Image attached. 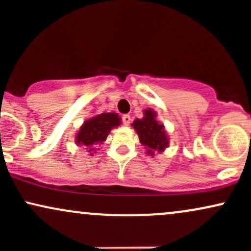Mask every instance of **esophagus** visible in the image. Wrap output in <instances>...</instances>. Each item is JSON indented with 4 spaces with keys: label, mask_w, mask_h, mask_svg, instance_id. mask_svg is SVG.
Segmentation results:
<instances>
[{
    "label": "esophagus",
    "mask_w": 251,
    "mask_h": 251,
    "mask_svg": "<svg viewBox=\"0 0 251 251\" xmlns=\"http://www.w3.org/2000/svg\"><path fill=\"white\" fill-rule=\"evenodd\" d=\"M131 120H132V118H131V116H128V114H124L123 116V124L125 126H128L129 124H131Z\"/></svg>",
    "instance_id": "1"
}]
</instances>
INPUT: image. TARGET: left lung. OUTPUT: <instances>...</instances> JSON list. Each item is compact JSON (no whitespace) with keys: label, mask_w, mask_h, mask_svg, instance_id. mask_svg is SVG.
Returning <instances> with one entry per match:
<instances>
[{"label":"left lung","mask_w":251,"mask_h":251,"mask_svg":"<svg viewBox=\"0 0 251 251\" xmlns=\"http://www.w3.org/2000/svg\"><path fill=\"white\" fill-rule=\"evenodd\" d=\"M157 113L152 109H145L142 119H135L132 126L139 137V142L145 146L150 155L154 152H163L169 146V138L163 124L155 120Z\"/></svg>","instance_id":"1"}]
</instances>
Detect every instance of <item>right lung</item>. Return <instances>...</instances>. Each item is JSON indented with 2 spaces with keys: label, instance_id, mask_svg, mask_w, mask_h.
Instances as JSON below:
<instances>
[{
  "label": "right lung",
  "instance_id": "1",
  "mask_svg": "<svg viewBox=\"0 0 251 251\" xmlns=\"http://www.w3.org/2000/svg\"><path fill=\"white\" fill-rule=\"evenodd\" d=\"M122 118L117 113H101L86 120L76 133L75 144L85 146L89 154H93L97 145L105 142L112 128L122 124Z\"/></svg>",
  "mask_w": 251,
  "mask_h": 251
}]
</instances>
